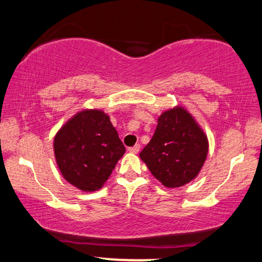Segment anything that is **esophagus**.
Returning a JSON list of instances; mask_svg holds the SVG:
<instances>
[{
    "label": "esophagus",
    "instance_id": "obj_1",
    "mask_svg": "<svg viewBox=\"0 0 262 262\" xmlns=\"http://www.w3.org/2000/svg\"><path fill=\"white\" fill-rule=\"evenodd\" d=\"M139 149H141V145L136 144L134 146H131V148H128V151L132 152V154H137L139 151Z\"/></svg>",
    "mask_w": 262,
    "mask_h": 262
}]
</instances>
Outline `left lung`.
Segmentation results:
<instances>
[{"mask_svg": "<svg viewBox=\"0 0 262 262\" xmlns=\"http://www.w3.org/2000/svg\"><path fill=\"white\" fill-rule=\"evenodd\" d=\"M207 151L206 135L191 114L178 106L159 117L155 134L139 157L163 186L174 188L195 179Z\"/></svg>", "mask_w": 262, "mask_h": 262, "instance_id": "8db88e82", "label": "left lung"}]
</instances>
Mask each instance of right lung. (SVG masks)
Segmentation results:
<instances>
[{
    "label": "right lung",
    "mask_w": 262,
    "mask_h": 262,
    "mask_svg": "<svg viewBox=\"0 0 262 262\" xmlns=\"http://www.w3.org/2000/svg\"><path fill=\"white\" fill-rule=\"evenodd\" d=\"M55 157L64 179L84 192L100 189L125 152L110 117L84 110L57 132Z\"/></svg>",
    "instance_id": "add662e5"
}]
</instances>
